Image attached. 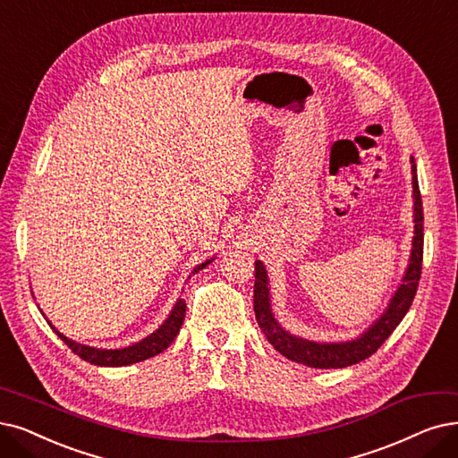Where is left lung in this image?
Wrapping results in <instances>:
<instances>
[{"mask_svg":"<svg viewBox=\"0 0 458 458\" xmlns=\"http://www.w3.org/2000/svg\"><path fill=\"white\" fill-rule=\"evenodd\" d=\"M411 163V188H413V239L408 267L404 270L396 291L383 310V314L364 331L352 338L340 342H316L297 335H291L280 325L274 316L272 301H270V282L268 272L263 261L255 259V285H253V310L255 319L261 328V333L274 345V350L295 360L306 364L310 369H344L352 367L364 359H369L377 352V347L386 342L398 323L404 319L408 310L413 302L415 291L420 278V265H423V205H420V193L417 184V165L415 159Z\"/></svg>","mask_w":458,"mask_h":458,"instance_id":"left-lung-1","label":"left lung"}]
</instances>
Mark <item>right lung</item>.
Wrapping results in <instances>:
<instances>
[{
  "mask_svg": "<svg viewBox=\"0 0 458 458\" xmlns=\"http://www.w3.org/2000/svg\"><path fill=\"white\" fill-rule=\"evenodd\" d=\"M214 258L207 259L205 263L197 265L191 274L203 270L208 263H212ZM43 314V312H41ZM45 316V314H43ZM186 318V301L184 299H178L173 306V310L169 312V316L165 318L154 333H150L148 336H144L142 340L131 344V345H125L120 347V350H101V347H94V345H86L81 342H75L67 338L65 335H62L56 327H54L47 318V323L50 325V328L54 333H56L65 345L72 353H77L81 359H84L89 364H96V367H130V364L146 360L150 357L159 355L163 350H167L171 345V342L176 338V335L180 333V327L184 323Z\"/></svg>",
  "mask_w": 458,
  "mask_h": 458,
  "instance_id": "1",
  "label": "right lung"
}]
</instances>
